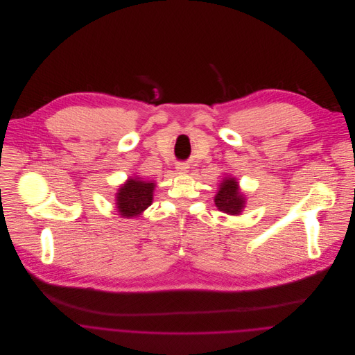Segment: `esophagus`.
<instances>
[{
	"instance_id": "1",
	"label": "esophagus",
	"mask_w": 355,
	"mask_h": 355,
	"mask_svg": "<svg viewBox=\"0 0 355 355\" xmlns=\"http://www.w3.org/2000/svg\"><path fill=\"white\" fill-rule=\"evenodd\" d=\"M187 169H189V165H187V164H184V162H178L176 171H178L179 173H187Z\"/></svg>"
}]
</instances>
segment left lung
I'll use <instances>...</instances> for the list:
<instances>
[{"label": "left lung", "mask_w": 355, "mask_h": 355, "mask_svg": "<svg viewBox=\"0 0 355 355\" xmlns=\"http://www.w3.org/2000/svg\"><path fill=\"white\" fill-rule=\"evenodd\" d=\"M245 197L239 191V186L235 178H225L220 184L218 193L214 197L216 205L220 211L230 216H239L245 207Z\"/></svg>", "instance_id": "left-lung-1"}]
</instances>
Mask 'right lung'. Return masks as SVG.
Segmentation results:
<instances>
[{
    "instance_id": "right-lung-1",
    "label": "right lung",
    "mask_w": 355,
    "mask_h": 355,
    "mask_svg": "<svg viewBox=\"0 0 355 355\" xmlns=\"http://www.w3.org/2000/svg\"><path fill=\"white\" fill-rule=\"evenodd\" d=\"M155 183L130 178L116 193V208L123 218H135L153 204Z\"/></svg>"
}]
</instances>
